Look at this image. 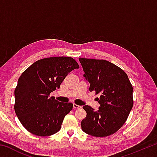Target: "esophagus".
Returning a JSON list of instances; mask_svg holds the SVG:
<instances>
[{"label":"esophagus","mask_w":157,"mask_h":157,"mask_svg":"<svg viewBox=\"0 0 157 157\" xmlns=\"http://www.w3.org/2000/svg\"><path fill=\"white\" fill-rule=\"evenodd\" d=\"M81 107H82L81 106L78 105H76V104H73V108L74 109H80Z\"/></svg>","instance_id":"34e87169"}]
</instances>
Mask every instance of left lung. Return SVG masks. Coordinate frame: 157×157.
<instances>
[{
    "mask_svg": "<svg viewBox=\"0 0 157 157\" xmlns=\"http://www.w3.org/2000/svg\"><path fill=\"white\" fill-rule=\"evenodd\" d=\"M89 91L100 94L98 110L84 105L86 118L82 129L91 136L105 137L114 134L125 123L133 107V87L128 76L108 61L79 58Z\"/></svg>",
    "mask_w": 157,
    "mask_h": 157,
    "instance_id": "left-lung-1",
    "label": "left lung"
}]
</instances>
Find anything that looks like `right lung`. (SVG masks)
<instances>
[{
	"mask_svg": "<svg viewBox=\"0 0 157 157\" xmlns=\"http://www.w3.org/2000/svg\"><path fill=\"white\" fill-rule=\"evenodd\" d=\"M79 65L72 57H52L33 63L21 74L14 91V110L23 126L36 136L59 132L71 102H60L50 94Z\"/></svg>",
	"mask_w": 157,
	"mask_h": 157,
	"instance_id": "add662e5",
	"label": "right lung"
}]
</instances>
